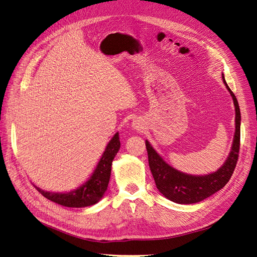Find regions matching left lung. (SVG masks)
Returning <instances> with one entry per match:
<instances>
[{
  "label": "left lung",
  "mask_w": 257,
  "mask_h": 257,
  "mask_svg": "<svg viewBox=\"0 0 257 257\" xmlns=\"http://www.w3.org/2000/svg\"><path fill=\"white\" fill-rule=\"evenodd\" d=\"M223 81L234 100L236 111V131L231 150L227 160L216 172L205 176H192L179 172L162 159L153 147L146 141L149 166L158 190L167 199L177 204H195L211 196L215 192L223 189L234 173L237 165L240 148V109L238 100L231 92L226 81Z\"/></svg>",
  "instance_id": "1"
}]
</instances>
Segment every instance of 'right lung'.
<instances>
[{"instance_id":"right-lung-1","label":"right lung","mask_w":257,"mask_h":257,"mask_svg":"<svg viewBox=\"0 0 257 257\" xmlns=\"http://www.w3.org/2000/svg\"><path fill=\"white\" fill-rule=\"evenodd\" d=\"M120 149L119 133H115L108 143L98 164L89 180L80 188L67 193H51L35 186L43 196L59 205L71 208H83L96 204L105 194L109 183L112 161Z\"/></svg>"}]
</instances>
